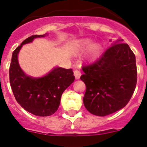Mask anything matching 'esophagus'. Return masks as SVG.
<instances>
[{"label":"esophagus","instance_id":"obj_1","mask_svg":"<svg viewBox=\"0 0 147 147\" xmlns=\"http://www.w3.org/2000/svg\"><path fill=\"white\" fill-rule=\"evenodd\" d=\"M74 73L75 78H76L77 80L80 79V76H81L80 71V70H75L74 72Z\"/></svg>","mask_w":147,"mask_h":147}]
</instances>
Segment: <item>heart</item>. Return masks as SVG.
Here are the masks:
<instances>
[{
    "mask_svg": "<svg viewBox=\"0 0 147 147\" xmlns=\"http://www.w3.org/2000/svg\"><path fill=\"white\" fill-rule=\"evenodd\" d=\"M102 46L100 44H94L91 39H82L77 42L76 46V52L82 54L89 50V57L91 59H95L98 57L101 52Z\"/></svg>",
    "mask_w": 147,
    "mask_h": 147,
    "instance_id": "obj_1",
    "label": "heart"
}]
</instances>
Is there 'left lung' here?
Wrapping results in <instances>:
<instances>
[{"mask_svg": "<svg viewBox=\"0 0 147 147\" xmlns=\"http://www.w3.org/2000/svg\"><path fill=\"white\" fill-rule=\"evenodd\" d=\"M118 40L92 64L84 65L83 104L92 115L106 116L128 103L137 85V66L127 44Z\"/></svg>", "mask_w": 147, "mask_h": 147, "instance_id": "1", "label": "left lung"}]
</instances>
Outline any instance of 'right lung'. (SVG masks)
Returning <instances> with one entry per match:
<instances>
[{"label": "right lung", "mask_w": 147, "mask_h": 147, "mask_svg": "<svg viewBox=\"0 0 147 147\" xmlns=\"http://www.w3.org/2000/svg\"><path fill=\"white\" fill-rule=\"evenodd\" d=\"M45 35H33L23 41L13 52L9 69L10 86L16 102L26 111L40 117L50 116L57 111L62 93L75 79L72 69L55 67L40 78L29 77L22 70L18 54L23 45Z\"/></svg>", "instance_id": "obj_1"}]
</instances>
